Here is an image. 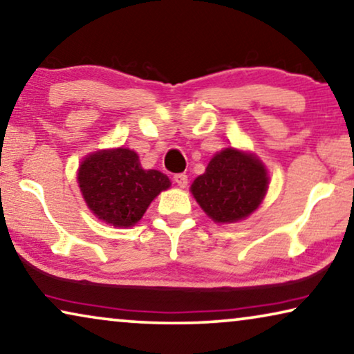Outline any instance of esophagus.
Wrapping results in <instances>:
<instances>
[{"label": "esophagus", "instance_id": "34e87169", "mask_svg": "<svg viewBox=\"0 0 354 354\" xmlns=\"http://www.w3.org/2000/svg\"><path fill=\"white\" fill-rule=\"evenodd\" d=\"M175 183L179 187H186L187 186V175H184V173H178V175H175Z\"/></svg>", "mask_w": 354, "mask_h": 354}]
</instances>
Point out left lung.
I'll return each instance as SVG.
<instances>
[{
	"label": "left lung",
	"instance_id": "1",
	"mask_svg": "<svg viewBox=\"0 0 354 354\" xmlns=\"http://www.w3.org/2000/svg\"><path fill=\"white\" fill-rule=\"evenodd\" d=\"M268 184L266 167L255 153L226 147L194 179L191 192L213 221L225 225L252 215L265 198Z\"/></svg>",
	"mask_w": 354,
	"mask_h": 354
}]
</instances>
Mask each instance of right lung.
<instances>
[{
    "instance_id": "1",
    "label": "right lung",
    "mask_w": 354,
    "mask_h": 354,
    "mask_svg": "<svg viewBox=\"0 0 354 354\" xmlns=\"http://www.w3.org/2000/svg\"><path fill=\"white\" fill-rule=\"evenodd\" d=\"M84 202L96 218L117 227L134 226L162 191L171 186L158 170H144L125 147L89 153L78 168Z\"/></svg>"
}]
</instances>
